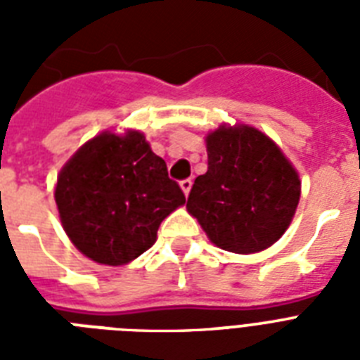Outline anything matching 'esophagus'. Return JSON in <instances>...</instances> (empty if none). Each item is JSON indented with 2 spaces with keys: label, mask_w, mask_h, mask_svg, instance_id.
<instances>
[{
  "label": "esophagus",
  "mask_w": 360,
  "mask_h": 360,
  "mask_svg": "<svg viewBox=\"0 0 360 360\" xmlns=\"http://www.w3.org/2000/svg\"><path fill=\"white\" fill-rule=\"evenodd\" d=\"M179 185H181V191L185 192V196H188V192H191L192 188V179H183Z\"/></svg>",
  "instance_id": "1"
}]
</instances>
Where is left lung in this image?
I'll use <instances>...</instances> for the list:
<instances>
[{
    "label": "left lung",
    "instance_id": "8db88e82",
    "mask_svg": "<svg viewBox=\"0 0 360 360\" xmlns=\"http://www.w3.org/2000/svg\"><path fill=\"white\" fill-rule=\"evenodd\" d=\"M207 172L192 185L186 209L222 250L256 254L274 245L295 217L301 179L265 132L220 124L205 136Z\"/></svg>",
    "mask_w": 360,
    "mask_h": 360
}]
</instances>
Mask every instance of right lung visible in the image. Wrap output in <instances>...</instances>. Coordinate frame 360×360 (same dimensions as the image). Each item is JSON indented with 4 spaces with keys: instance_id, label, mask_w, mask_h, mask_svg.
<instances>
[{
    "instance_id": "1",
    "label": "right lung",
    "mask_w": 360,
    "mask_h": 360,
    "mask_svg": "<svg viewBox=\"0 0 360 360\" xmlns=\"http://www.w3.org/2000/svg\"><path fill=\"white\" fill-rule=\"evenodd\" d=\"M53 198L70 243L110 267L149 250L160 222L185 205L166 162L134 129L87 140L59 172Z\"/></svg>"
}]
</instances>
